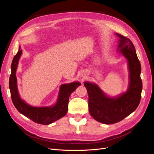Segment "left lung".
Instances as JSON below:
<instances>
[{"instance_id": "obj_1", "label": "left lung", "mask_w": 154, "mask_h": 154, "mask_svg": "<svg viewBox=\"0 0 154 154\" xmlns=\"http://www.w3.org/2000/svg\"><path fill=\"white\" fill-rule=\"evenodd\" d=\"M119 38L118 51L128 60L129 86L127 91L116 97L107 96L95 83L85 82L88 95V111L95 120L103 124L121 122L136 110L140 103L143 88L141 66L132 41L116 33Z\"/></svg>"}]
</instances>
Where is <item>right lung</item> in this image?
Here are the masks:
<instances>
[{
	"label": "right lung",
	"mask_w": 154,
	"mask_h": 154,
	"mask_svg": "<svg viewBox=\"0 0 154 154\" xmlns=\"http://www.w3.org/2000/svg\"><path fill=\"white\" fill-rule=\"evenodd\" d=\"M20 48L19 47L17 54L13 59L11 68V73L9 82L13 105L20 113L28 118L32 122L45 125H49L66 116L68 110L69 96L78 86L81 85V83L78 82H75L68 84H63L60 86L57 101L53 106L45 107L30 106L20 98L17 88L16 71L18 60L22 52Z\"/></svg>",
	"instance_id": "1"
}]
</instances>
